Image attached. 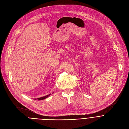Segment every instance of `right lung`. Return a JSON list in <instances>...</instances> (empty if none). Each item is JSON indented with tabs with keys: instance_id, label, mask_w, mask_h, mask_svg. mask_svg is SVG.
I'll use <instances>...</instances> for the list:
<instances>
[{
	"instance_id": "add662e5",
	"label": "right lung",
	"mask_w": 129,
	"mask_h": 129,
	"mask_svg": "<svg viewBox=\"0 0 129 129\" xmlns=\"http://www.w3.org/2000/svg\"><path fill=\"white\" fill-rule=\"evenodd\" d=\"M52 93H53V92H52ZM51 95V93L49 94H48L45 96H43V97H41V98H37V99H35V100H39V101H41V100H44L45 99H46L47 98L49 97L50 95Z\"/></svg>"
}]
</instances>
